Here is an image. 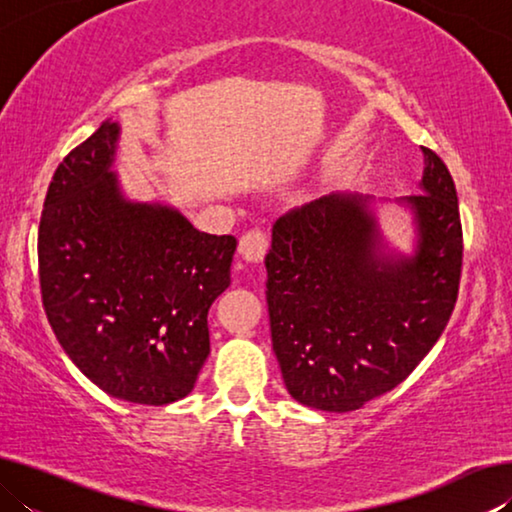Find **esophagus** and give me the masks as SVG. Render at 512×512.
Returning a JSON list of instances; mask_svg holds the SVG:
<instances>
[{
	"label": "esophagus",
	"instance_id": "34e87169",
	"mask_svg": "<svg viewBox=\"0 0 512 512\" xmlns=\"http://www.w3.org/2000/svg\"><path fill=\"white\" fill-rule=\"evenodd\" d=\"M268 250V232L262 228H250L239 239V253L246 262H262Z\"/></svg>",
	"mask_w": 512,
	"mask_h": 512
}]
</instances>
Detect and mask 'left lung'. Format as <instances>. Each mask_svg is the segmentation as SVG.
<instances>
[{
  "instance_id": "obj_1",
  "label": "left lung",
  "mask_w": 512,
  "mask_h": 512,
  "mask_svg": "<svg viewBox=\"0 0 512 512\" xmlns=\"http://www.w3.org/2000/svg\"><path fill=\"white\" fill-rule=\"evenodd\" d=\"M422 194L404 198L418 253H381L366 198L329 194L273 225L266 255L271 339L291 397L348 413L393 391L427 357L452 316L463 266L454 178L422 146Z\"/></svg>"
}]
</instances>
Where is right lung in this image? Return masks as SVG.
<instances>
[{
  "instance_id": "1",
  "label": "right lung",
  "mask_w": 512,
  "mask_h": 512,
  "mask_svg": "<svg viewBox=\"0 0 512 512\" xmlns=\"http://www.w3.org/2000/svg\"><path fill=\"white\" fill-rule=\"evenodd\" d=\"M117 137L103 121L51 178L38 230L42 307L92 384L162 406L192 393L210 354L207 311L230 287L237 239L128 203L110 171Z\"/></svg>"
}]
</instances>
